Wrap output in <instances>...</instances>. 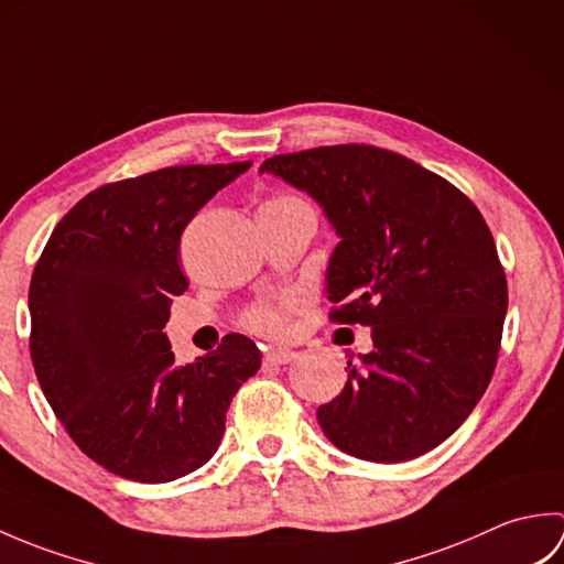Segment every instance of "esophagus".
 Returning a JSON list of instances; mask_svg holds the SVG:
<instances>
[{
    "label": "esophagus",
    "instance_id": "1",
    "mask_svg": "<svg viewBox=\"0 0 564 564\" xmlns=\"http://www.w3.org/2000/svg\"><path fill=\"white\" fill-rule=\"evenodd\" d=\"M295 358H297V354H295V351L273 349V351H269L267 356H263V364H267V366H285V364L295 361Z\"/></svg>",
    "mask_w": 564,
    "mask_h": 564
}]
</instances>
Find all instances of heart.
Instances as JSON below:
<instances>
[{
  "label": "heart",
  "mask_w": 564,
  "mask_h": 564,
  "mask_svg": "<svg viewBox=\"0 0 564 564\" xmlns=\"http://www.w3.org/2000/svg\"><path fill=\"white\" fill-rule=\"evenodd\" d=\"M273 200H301V198L281 196ZM297 305H301V297L297 295H283L279 301H263V303H257L254 307H249L242 322L247 329L263 334V337L283 339L291 334V315L295 313Z\"/></svg>",
  "instance_id": "1"
}]
</instances>
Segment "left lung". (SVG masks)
Returning <instances> with one entry per match:
<instances>
[{
  "label": "left lung",
  "instance_id": "obj_1",
  "mask_svg": "<svg viewBox=\"0 0 564 564\" xmlns=\"http://www.w3.org/2000/svg\"><path fill=\"white\" fill-rule=\"evenodd\" d=\"M259 172L325 208L341 237L329 319L368 325L373 339L317 410L325 436L373 463L436 448L480 402L505 329L507 275L482 213L443 176L358 142L275 154Z\"/></svg>",
  "mask_w": 564,
  "mask_h": 564
}]
</instances>
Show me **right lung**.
Masks as SVG:
<instances>
[{
    "instance_id": "obj_1",
    "label": "right lung",
    "mask_w": 564,
    "mask_h": 564,
    "mask_svg": "<svg viewBox=\"0 0 564 564\" xmlns=\"http://www.w3.org/2000/svg\"><path fill=\"white\" fill-rule=\"evenodd\" d=\"M249 162L182 164L104 184L47 239L29 289L31 361L84 455L135 482H172L218 451L235 392L261 366L227 334L176 366L162 332L188 289L178 242L194 215Z\"/></svg>"
}]
</instances>
